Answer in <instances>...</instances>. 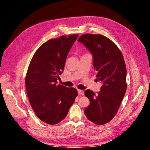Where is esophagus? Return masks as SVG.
I'll use <instances>...</instances> for the list:
<instances>
[{
    "label": "esophagus",
    "mask_w": 150,
    "mask_h": 150,
    "mask_svg": "<svg viewBox=\"0 0 150 150\" xmlns=\"http://www.w3.org/2000/svg\"><path fill=\"white\" fill-rule=\"evenodd\" d=\"M78 94L79 95H84V91L83 90H81V89H78Z\"/></svg>",
    "instance_id": "34e87169"
}]
</instances>
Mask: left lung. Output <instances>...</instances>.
<instances>
[{
	"mask_svg": "<svg viewBox=\"0 0 150 150\" xmlns=\"http://www.w3.org/2000/svg\"><path fill=\"white\" fill-rule=\"evenodd\" d=\"M93 54L96 78L103 83L95 94L86 90L90 101L84 114L94 124L103 125L116 115L126 91V67L123 56L116 45L101 34H86L78 39Z\"/></svg>",
	"mask_w": 150,
	"mask_h": 150,
	"instance_id": "obj_1",
	"label": "left lung"
}]
</instances>
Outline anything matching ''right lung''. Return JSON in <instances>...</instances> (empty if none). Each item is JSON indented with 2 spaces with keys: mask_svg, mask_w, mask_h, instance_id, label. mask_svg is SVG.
<instances>
[{
  "mask_svg": "<svg viewBox=\"0 0 150 150\" xmlns=\"http://www.w3.org/2000/svg\"><path fill=\"white\" fill-rule=\"evenodd\" d=\"M78 34L62 35L42 44L32 58L25 76V89L36 116L49 125L64 120L78 96L74 88L57 84L67 56Z\"/></svg>",
  "mask_w": 150,
  "mask_h": 150,
  "instance_id": "right-lung-1",
  "label": "right lung"
}]
</instances>
